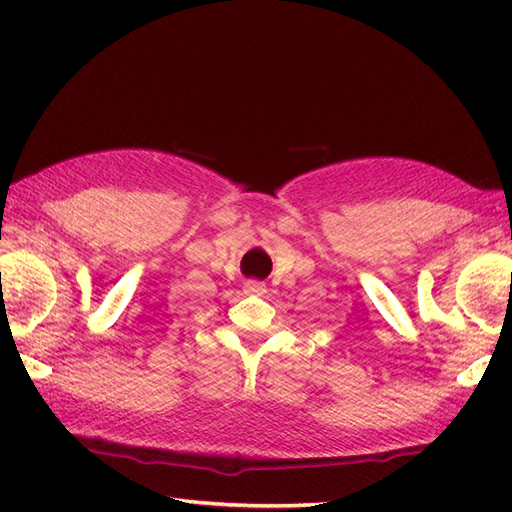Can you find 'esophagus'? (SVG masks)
I'll use <instances>...</instances> for the list:
<instances>
[{
	"label": "esophagus",
	"instance_id": "34e87169",
	"mask_svg": "<svg viewBox=\"0 0 512 512\" xmlns=\"http://www.w3.org/2000/svg\"><path fill=\"white\" fill-rule=\"evenodd\" d=\"M244 292H246V295H264L266 286L262 284V281L250 279V281H246V284H244Z\"/></svg>",
	"mask_w": 512,
	"mask_h": 512
}]
</instances>
